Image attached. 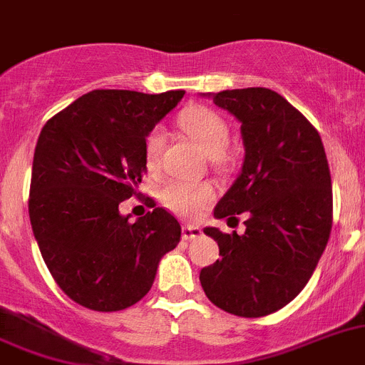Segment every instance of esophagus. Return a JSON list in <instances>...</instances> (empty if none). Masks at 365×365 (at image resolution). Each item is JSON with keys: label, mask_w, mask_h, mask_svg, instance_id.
<instances>
[{"label": "esophagus", "mask_w": 365, "mask_h": 365, "mask_svg": "<svg viewBox=\"0 0 365 365\" xmlns=\"http://www.w3.org/2000/svg\"><path fill=\"white\" fill-rule=\"evenodd\" d=\"M202 229L200 227H196V225H185L182 230V237L185 241H190V240H196V237L202 236Z\"/></svg>", "instance_id": "esophagus-1"}]
</instances>
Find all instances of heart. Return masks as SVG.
<instances>
[{
	"instance_id": "1",
	"label": "heart",
	"mask_w": 365,
	"mask_h": 365,
	"mask_svg": "<svg viewBox=\"0 0 365 365\" xmlns=\"http://www.w3.org/2000/svg\"><path fill=\"white\" fill-rule=\"evenodd\" d=\"M180 124L194 138V142L216 160L223 158V153L230 142L229 124L217 111L207 106H194L180 115ZM165 135L160 128H153L145 135L144 160L149 169H155L160 162ZM216 190L207 182H187V180H171L162 189V198L165 205L176 214L185 217L198 216L214 200Z\"/></svg>"
}]
</instances>
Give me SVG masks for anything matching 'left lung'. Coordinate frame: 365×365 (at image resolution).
Returning a JSON list of instances; mask_svg holds the SVG:
<instances>
[{"label": "left lung", "mask_w": 365, "mask_h": 365, "mask_svg": "<svg viewBox=\"0 0 365 365\" xmlns=\"http://www.w3.org/2000/svg\"><path fill=\"white\" fill-rule=\"evenodd\" d=\"M212 102L241 122V175L214 209L240 221L245 232L216 227L221 259L202 268L200 281L212 304L237 317H264L294 301L328 245L333 221L331 175L321 135L277 91L225 90Z\"/></svg>", "instance_id": "obj_1"}]
</instances>
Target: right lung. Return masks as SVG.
Returning a JSON list of instances; mask_svg holds the SVG:
<instances>
[{"label": "right lung", "mask_w": 365, "mask_h": 365, "mask_svg": "<svg viewBox=\"0 0 365 365\" xmlns=\"http://www.w3.org/2000/svg\"><path fill=\"white\" fill-rule=\"evenodd\" d=\"M183 93L93 90L41 129L30 223L52 277L84 308L136 304L151 290L162 255L178 245V220L151 198L153 210L135 223L118 205L140 194L145 135Z\"/></svg>", "instance_id": "add662e5"}]
</instances>
